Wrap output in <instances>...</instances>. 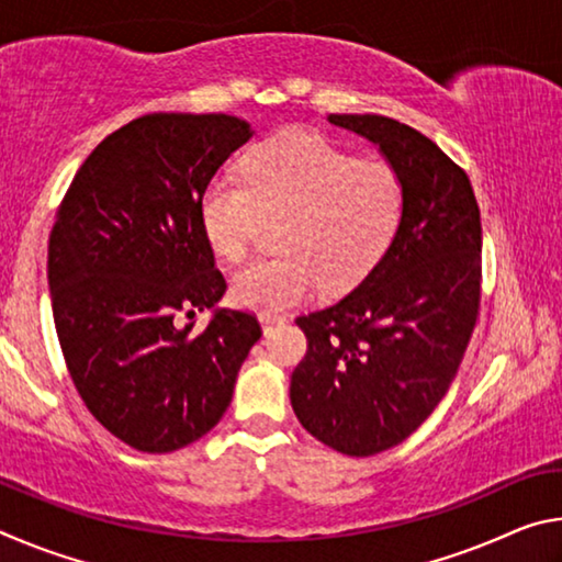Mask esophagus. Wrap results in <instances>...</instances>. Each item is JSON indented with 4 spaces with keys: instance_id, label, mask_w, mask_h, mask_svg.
<instances>
[{
    "instance_id": "obj_1",
    "label": "esophagus",
    "mask_w": 562,
    "mask_h": 562,
    "mask_svg": "<svg viewBox=\"0 0 562 562\" xmlns=\"http://www.w3.org/2000/svg\"><path fill=\"white\" fill-rule=\"evenodd\" d=\"M260 325H262V331H265V335H270L272 327L282 325V317H278V315H262V317H260Z\"/></svg>"
}]
</instances>
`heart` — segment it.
<instances>
[{
    "mask_svg": "<svg viewBox=\"0 0 562 562\" xmlns=\"http://www.w3.org/2000/svg\"><path fill=\"white\" fill-rule=\"evenodd\" d=\"M404 213V183L386 160H361L319 133L288 131L247 150L243 183L221 176L201 198V225L221 260H243L262 221H280V255L235 272L231 300L278 315L374 270Z\"/></svg>",
    "mask_w": 562,
    "mask_h": 562,
    "instance_id": "1",
    "label": "heart"
}]
</instances>
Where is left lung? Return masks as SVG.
Here are the masks:
<instances>
[{"instance_id": "1", "label": "left lung", "mask_w": 562, "mask_h": 562, "mask_svg": "<svg viewBox=\"0 0 562 562\" xmlns=\"http://www.w3.org/2000/svg\"><path fill=\"white\" fill-rule=\"evenodd\" d=\"M329 123L379 146L404 183L392 245L347 297L297 317L307 355L290 402L317 441L374 456L412 436L449 392L481 304V211L461 166L374 113Z\"/></svg>"}]
</instances>
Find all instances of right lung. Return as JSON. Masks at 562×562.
<instances>
[{
  "mask_svg": "<svg viewBox=\"0 0 562 562\" xmlns=\"http://www.w3.org/2000/svg\"><path fill=\"white\" fill-rule=\"evenodd\" d=\"M252 136L227 113H148L76 170L49 235L54 325L76 392L116 439L146 453L193 443L221 422L260 322L215 310L225 278L201 198Z\"/></svg>",
  "mask_w": 562,
  "mask_h": 562,
  "instance_id": "1",
  "label": "right lung"
}]
</instances>
